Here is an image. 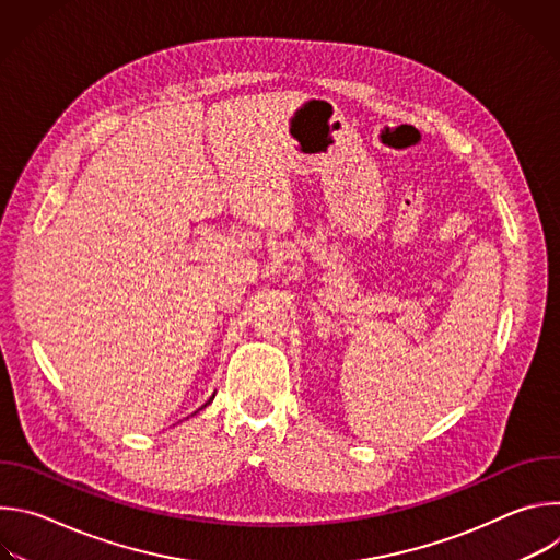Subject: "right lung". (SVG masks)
<instances>
[{"mask_svg": "<svg viewBox=\"0 0 560 560\" xmlns=\"http://www.w3.org/2000/svg\"><path fill=\"white\" fill-rule=\"evenodd\" d=\"M210 401H212V398H210ZM210 401H208V404H210ZM208 404H206V406H208ZM206 406H203V408H206Z\"/></svg>", "mask_w": 560, "mask_h": 560, "instance_id": "1", "label": "right lung"}]
</instances>
